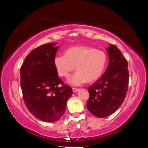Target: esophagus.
Here are the masks:
<instances>
[{
    "label": "esophagus",
    "instance_id": "34e87169",
    "mask_svg": "<svg viewBox=\"0 0 148 148\" xmlns=\"http://www.w3.org/2000/svg\"><path fill=\"white\" fill-rule=\"evenodd\" d=\"M72 91L73 92H77V91H79V89L78 88H72Z\"/></svg>",
    "mask_w": 148,
    "mask_h": 148
}]
</instances>
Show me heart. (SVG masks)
<instances>
[{"mask_svg": "<svg viewBox=\"0 0 148 148\" xmlns=\"http://www.w3.org/2000/svg\"><path fill=\"white\" fill-rule=\"evenodd\" d=\"M107 63L106 52L87 46L71 47L65 54H58L53 59L55 68L61 77H69L76 66L77 71L69 79V83L73 86H81L87 81L92 82L99 79Z\"/></svg>", "mask_w": 148, "mask_h": 148, "instance_id": "obj_1", "label": "heart"}]
</instances>
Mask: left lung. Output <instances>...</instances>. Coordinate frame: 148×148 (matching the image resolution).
Returning <instances> with one entry per match:
<instances>
[{
  "mask_svg": "<svg viewBox=\"0 0 148 148\" xmlns=\"http://www.w3.org/2000/svg\"><path fill=\"white\" fill-rule=\"evenodd\" d=\"M109 64L106 71L92 86L88 87L87 107L97 117L114 113L123 102L128 90L129 74L127 61L113 44L106 49Z\"/></svg>",
  "mask_w": 148,
  "mask_h": 148,
  "instance_id": "1",
  "label": "left lung"
}]
</instances>
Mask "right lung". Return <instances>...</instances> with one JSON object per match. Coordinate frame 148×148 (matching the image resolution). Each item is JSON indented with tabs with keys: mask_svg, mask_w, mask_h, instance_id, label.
Returning <instances> with one entry per match:
<instances>
[{
	"mask_svg": "<svg viewBox=\"0 0 148 148\" xmlns=\"http://www.w3.org/2000/svg\"><path fill=\"white\" fill-rule=\"evenodd\" d=\"M42 45L27 55L21 66V87L25 104L36 118L54 122L61 118L73 93L58 77L53 64L59 46Z\"/></svg>",
	"mask_w": 148,
	"mask_h": 148,
	"instance_id": "right-lung-1",
	"label": "right lung"
}]
</instances>
